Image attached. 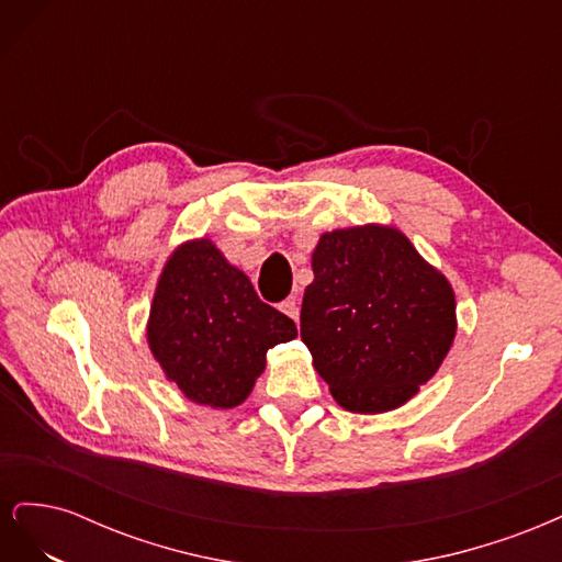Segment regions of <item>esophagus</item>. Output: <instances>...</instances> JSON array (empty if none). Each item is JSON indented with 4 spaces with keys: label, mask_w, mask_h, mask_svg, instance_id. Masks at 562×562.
Listing matches in <instances>:
<instances>
[{
    "label": "esophagus",
    "mask_w": 562,
    "mask_h": 562,
    "mask_svg": "<svg viewBox=\"0 0 562 562\" xmlns=\"http://www.w3.org/2000/svg\"><path fill=\"white\" fill-rule=\"evenodd\" d=\"M285 316H291L293 321H297L300 318V307H297V302H295V297H291V300H285V302H281V307H279Z\"/></svg>",
    "instance_id": "obj_1"
}]
</instances>
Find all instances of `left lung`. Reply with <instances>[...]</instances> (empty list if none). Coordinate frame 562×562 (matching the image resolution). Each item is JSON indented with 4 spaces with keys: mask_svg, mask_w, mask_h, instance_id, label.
Returning <instances> with one entry per match:
<instances>
[{
    "mask_svg": "<svg viewBox=\"0 0 562 562\" xmlns=\"http://www.w3.org/2000/svg\"><path fill=\"white\" fill-rule=\"evenodd\" d=\"M312 269L300 335L333 398L361 415L411 401L452 347L457 304L448 279L384 225L326 232Z\"/></svg>",
    "mask_w": 562,
    "mask_h": 562,
    "instance_id": "obj_1",
    "label": "left lung"
}]
</instances>
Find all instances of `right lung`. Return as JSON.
<instances>
[{
    "mask_svg": "<svg viewBox=\"0 0 562 562\" xmlns=\"http://www.w3.org/2000/svg\"><path fill=\"white\" fill-rule=\"evenodd\" d=\"M295 337L293 318L265 304L211 239L187 241L168 258L147 342L190 401L223 411L241 405L265 370L267 349Z\"/></svg>",
    "mask_w": 562,
    "mask_h": 562,
    "instance_id": "right-lung-1",
    "label": "right lung"
}]
</instances>
